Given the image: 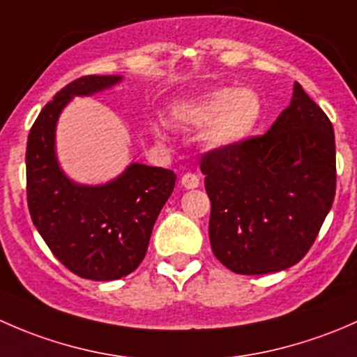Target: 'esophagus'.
<instances>
[{
	"mask_svg": "<svg viewBox=\"0 0 357 357\" xmlns=\"http://www.w3.org/2000/svg\"><path fill=\"white\" fill-rule=\"evenodd\" d=\"M181 185L185 186L186 190H193L200 185L199 176L193 174V172H186V174L181 176Z\"/></svg>",
	"mask_w": 357,
	"mask_h": 357,
	"instance_id": "34e87169",
	"label": "esophagus"
}]
</instances>
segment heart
I'll return each mask as SVG.
<instances>
[{"label":"heart","instance_id":"b5f03b06","mask_svg":"<svg viewBox=\"0 0 357 357\" xmlns=\"http://www.w3.org/2000/svg\"><path fill=\"white\" fill-rule=\"evenodd\" d=\"M171 117L185 128H204L202 143L208 150H231L255 131L262 117V100L250 88H215L171 107ZM155 131L160 128L155 126Z\"/></svg>","mask_w":357,"mask_h":357}]
</instances>
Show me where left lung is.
Instances as JSON below:
<instances>
[{
    "label": "left lung",
    "instance_id": "left-lung-1",
    "mask_svg": "<svg viewBox=\"0 0 357 357\" xmlns=\"http://www.w3.org/2000/svg\"><path fill=\"white\" fill-rule=\"evenodd\" d=\"M200 169L215 257L238 275L282 271L307 254L332 208L333 126L295 82L290 105L266 135L204 153Z\"/></svg>",
    "mask_w": 357,
    "mask_h": 357
}]
</instances>
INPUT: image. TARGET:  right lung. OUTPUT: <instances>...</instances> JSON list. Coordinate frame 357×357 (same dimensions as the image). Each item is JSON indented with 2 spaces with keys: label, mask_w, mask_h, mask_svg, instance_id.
Returning <instances> with one entry per match:
<instances>
[{
  "label": "right lung",
  "mask_w": 357,
  "mask_h": 357,
  "mask_svg": "<svg viewBox=\"0 0 357 357\" xmlns=\"http://www.w3.org/2000/svg\"><path fill=\"white\" fill-rule=\"evenodd\" d=\"M121 81L122 75H84L60 89L32 124L25 152L32 222L67 269L95 282L119 280L142 264L153 225L176 183L169 169L138 162L119 178L95 186L74 183L60 167L55 129L67 103Z\"/></svg>",
  "instance_id": "1"
}]
</instances>
